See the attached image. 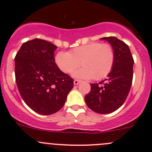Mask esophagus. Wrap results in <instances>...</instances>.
I'll use <instances>...</instances> for the list:
<instances>
[{"instance_id": "obj_1", "label": "esophagus", "mask_w": 152, "mask_h": 152, "mask_svg": "<svg viewBox=\"0 0 152 152\" xmlns=\"http://www.w3.org/2000/svg\"><path fill=\"white\" fill-rule=\"evenodd\" d=\"M80 82H81V81L78 80V79H75V80L73 81V84H74L75 85H78L79 83H80Z\"/></svg>"}]
</instances>
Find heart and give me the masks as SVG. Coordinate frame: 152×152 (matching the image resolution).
I'll return each instance as SVG.
<instances>
[{
  "instance_id": "b5f03b06",
  "label": "heart",
  "mask_w": 152,
  "mask_h": 152,
  "mask_svg": "<svg viewBox=\"0 0 152 152\" xmlns=\"http://www.w3.org/2000/svg\"><path fill=\"white\" fill-rule=\"evenodd\" d=\"M115 62V51L108 43L90 42L71 49L69 53L60 51L55 56V63L65 73H73V77L101 80L109 75Z\"/></svg>"
}]
</instances>
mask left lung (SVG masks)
<instances>
[{"label":"left lung","mask_w":152,"mask_h":152,"mask_svg":"<svg viewBox=\"0 0 152 152\" xmlns=\"http://www.w3.org/2000/svg\"><path fill=\"white\" fill-rule=\"evenodd\" d=\"M107 40L115 51V62L108 79L91 84L85 97L87 107L100 114H108L121 107L132 83L134 59L128 45L115 37L101 38Z\"/></svg>","instance_id":"left-lung-1"}]
</instances>
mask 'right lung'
<instances>
[{
  "mask_svg": "<svg viewBox=\"0 0 152 152\" xmlns=\"http://www.w3.org/2000/svg\"><path fill=\"white\" fill-rule=\"evenodd\" d=\"M57 47L41 39L22 45L15 58V79L25 103L40 115H51L62 109L73 79L55 63Z\"/></svg>",
  "mask_w": 152,
  "mask_h": 152,
  "instance_id": "right-lung-1",
  "label": "right lung"
}]
</instances>
